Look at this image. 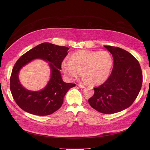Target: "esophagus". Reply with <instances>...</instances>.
Returning <instances> with one entry per match:
<instances>
[{"label": "esophagus", "instance_id": "1", "mask_svg": "<svg viewBox=\"0 0 150 150\" xmlns=\"http://www.w3.org/2000/svg\"><path fill=\"white\" fill-rule=\"evenodd\" d=\"M78 86L79 87V88H84L85 87L84 86V85H81V84H78Z\"/></svg>", "mask_w": 150, "mask_h": 150}]
</instances>
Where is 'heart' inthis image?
<instances>
[{
    "mask_svg": "<svg viewBox=\"0 0 150 150\" xmlns=\"http://www.w3.org/2000/svg\"><path fill=\"white\" fill-rule=\"evenodd\" d=\"M113 63L112 54L107 51L81 50L73 53L70 60H64L62 67L71 80L79 76L82 70L84 82L100 85L108 79Z\"/></svg>",
    "mask_w": 150,
    "mask_h": 150,
    "instance_id": "heart-1",
    "label": "heart"
}]
</instances>
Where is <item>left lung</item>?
<instances>
[{
    "mask_svg": "<svg viewBox=\"0 0 150 150\" xmlns=\"http://www.w3.org/2000/svg\"><path fill=\"white\" fill-rule=\"evenodd\" d=\"M104 47L113 55V69L106 81L94 88L88 103L100 113L112 114L134 102L142 87V72L139 62L130 53L117 47Z\"/></svg>",
    "mask_w": 150,
    "mask_h": 150,
    "instance_id": "obj_1",
    "label": "left lung"
}]
</instances>
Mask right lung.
Instances as JSON below:
<instances>
[{
	"label": "right lung",
	"mask_w": 150,
	"mask_h": 150,
	"mask_svg": "<svg viewBox=\"0 0 150 150\" xmlns=\"http://www.w3.org/2000/svg\"><path fill=\"white\" fill-rule=\"evenodd\" d=\"M69 48L49 42L38 45L21 56L15 63L10 78V90L12 97L21 109L38 116L53 113L62 106L63 97L76 84L65 83L62 80L59 69L68 54ZM40 58L49 61L52 71L51 79L43 90L31 92L25 89L18 79L19 70L34 58Z\"/></svg>",
	"instance_id": "obj_1"
}]
</instances>
